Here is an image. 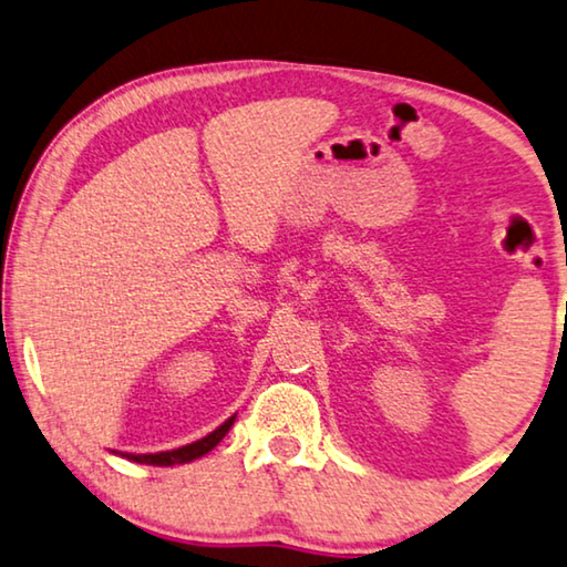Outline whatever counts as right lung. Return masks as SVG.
Wrapping results in <instances>:
<instances>
[{
  "label": "right lung",
  "instance_id": "obj_1",
  "mask_svg": "<svg viewBox=\"0 0 567 567\" xmlns=\"http://www.w3.org/2000/svg\"><path fill=\"white\" fill-rule=\"evenodd\" d=\"M237 416H231L224 421L219 429H214L212 434H206L204 439L194 444H186V446H178V449H171V452H158V454H123L125 460L131 462H138V464H154V466H174V464H186V462H194L204 456L206 452H212L214 446H217L224 436H227V431L235 424Z\"/></svg>",
  "mask_w": 567,
  "mask_h": 567
}]
</instances>
